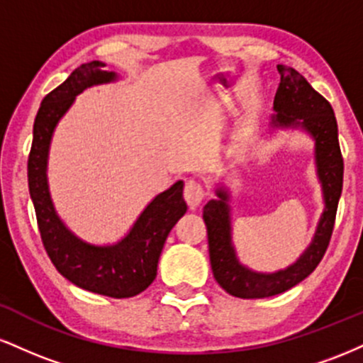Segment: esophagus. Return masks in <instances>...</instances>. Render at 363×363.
Here are the masks:
<instances>
[{
  "label": "esophagus",
  "mask_w": 363,
  "mask_h": 363,
  "mask_svg": "<svg viewBox=\"0 0 363 363\" xmlns=\"http://www.w3.org/2000/svg\"><path fill=\"white\" fill-rule=\"evenodd\" d=\"M206 196V191L205 187L199 184L198 181H187L186 186H184V199L187 203V206L191 208V210H196L199 205L203 203V199H205Z\"/></svg>",
  "instance_id": "1"
}]
</instances>
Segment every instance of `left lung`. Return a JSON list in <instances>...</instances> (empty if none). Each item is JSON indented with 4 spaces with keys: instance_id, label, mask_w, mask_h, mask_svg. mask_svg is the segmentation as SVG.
<instances>
[{
    "instance_id": "1",
    "label": "left lung",
    "mask_w": 363,
    "mask_h": 363,
    "mask_svg": "<svg viewBox=\"0 0 363 363\" xmlns=\"http://www.w3.org/2000/svg\"><path fill=\"white\" fill-rule=\"evenodd\" d=\"M280 85L274 95L272 124L274 128H302L315 141V167L323 186L324 211L320 215L314 239L294 264L274 273H257L240 264L232 244L230 206L227 189H216L218 199H210L203 208L208 230L210 262L218 285L239 298H264L283 294L306 280L323 259L333 228L343 187V157L338 141L335 112L311 83L285 65H278Z\"/></svg>"
}]
</instances>
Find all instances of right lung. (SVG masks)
<instances>
[{"mask_svg": "<svg viewBox=\"0 0 363 363\" xmlns=\"http://www.w3.org/2000/svg\"><path fill=\"white\" fill-rule=\"evenodd\" d=\"M102 61L78 66L57 89L44 97L34 123V140L28 155V191L35 208L37 225L45 252L66 280L83 290L112 298L135 297L157 277L158 257L165 239L186 213L184 182L177 181L141 211L129 234L112 245H94L78 239L54 210L48 186V157L52 133L68 112L74 97L89 86L114 82Z\"/></svg>", "mask_w": 363, "mask_h": 363, "instance_id": "1", "label": "right lung"}]
</instances>
